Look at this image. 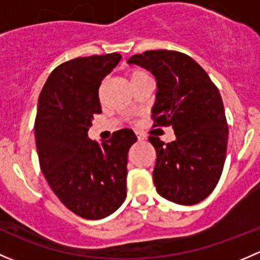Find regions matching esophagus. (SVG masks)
<instances>
[{
    "label": "esophagus",
    "instance_id": "1",
    "mask_svg": "<svg viewBox=\"0 0 260 260\" xmlns=\"http://www.w3.org/2000/svg\"><path fill=\"white\" fill-rule=\"evenodd\" d=\"M137 138H138V141H145L146 140V136L145 135H142V133H137Z\"/></svg>",
    "mask_w": 260,
    "mask_h": 260
}]
</instances>
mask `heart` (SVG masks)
I'll list each match as a JSON object with an SVG mask.
<instances>
[{
  "label": "heart",
  "mask_w": 260,
  "mask_h": 260,
  "mask_svg": "<svg viewBox=\"0 0 260 260\" xmlns=\"http://www.w3.org/2000/svg\"><path fill=\"white\" fill-rule=\"evenodd\" d=\"M128 78H129V81L131 84H132V86L135 85V84L140 83V81L151 79L145 70L140 69V68H132V69L128 70Z\"/></svg>",
  "instance_id": "b5f03b06"
}]
</instances>
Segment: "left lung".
<instances>
[{"instance_id": "1", "label": "left lung", "mask_w": 260, "mask_h": 260, "mask_svg": "<svg viewBox=\"0 0 260 260\" xmlns=\"http://www.w3.org/2000/svg\"><path fill=\"white\" fill-rule=\"evenodd\" d=\"M128 62L156 77L153 127H172L176 135L169 143L148 137L157 153V192L180 205L200 203L219 182L226 156L229 128L219 89L192 57L174 50H149Z\"/></svg>"}]
</instances>
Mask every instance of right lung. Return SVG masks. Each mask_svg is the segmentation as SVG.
Instances as JSON below:
<instances>
[{
    "label": "right lung",
    "mask_w": 260,
    "mask_h": 260,
    "mask_svg": "<svg viewBox=\"0 0 260 260\" xmlns=\"http://www.w3.org/2000/svg\"><path fill=\"white\" fill-rule=\"evenodd\" d=\"M122 55L77 57L52 70L38 103L35 141L39 162L59 200L78 216H108L127 196L132 129L114 132L99 145L88 137L94 114L102 113L99 86Z\"/></svg>",
    "instance_id": "right-lung-1"
}]
</instances>
